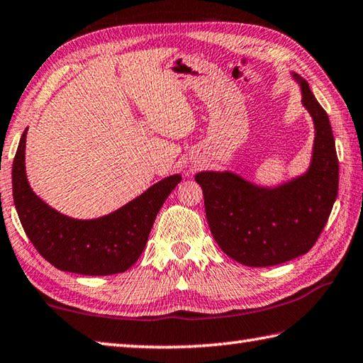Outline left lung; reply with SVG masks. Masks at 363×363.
Wrapping results in <instances>:
<instances>
[{
  "label": "left lung",
  "mask_w": 363,
  "mask_h": 363,
  "mask_svg": "<svg viewBox=\"0 0 363 363\" xmlns=\"http://www.w3.org/2000/svg\"><path fill=\"white\" fill-rule=\"evenodd\" d=\"M302 104L313 118L315 146L308 172L275 189L253 186L238 174L201 172L206 217L218 247L244 266L267 267L307 253L328 223L338 195V157L328 113L308 83Z\"/></svg>",
  "instance_id": "1"
}]
</instances>
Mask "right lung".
Wrapping results in <instances>:
<instances>
[{
	"label": "right lung",
	"mask_w": 363,
	"mask_h": 363,
	"mask_svg": "<svg viewBox=\"0 0 363 363\" xmlns=\"http://www.w3.org/2000/svg\"><path fill=\"white\" fill-rule=\"evenodd\" d=\"M26 132L28 129L21 135L12 163V194L20 223L35 250L64 272L82 275L125 272L143 253L157 212L182 177L179 174L165 177L105 217L70 218L50 208L28 184Z\"/></svg>",
	"instance_id": "right-lung-1"
}]
</instances>
